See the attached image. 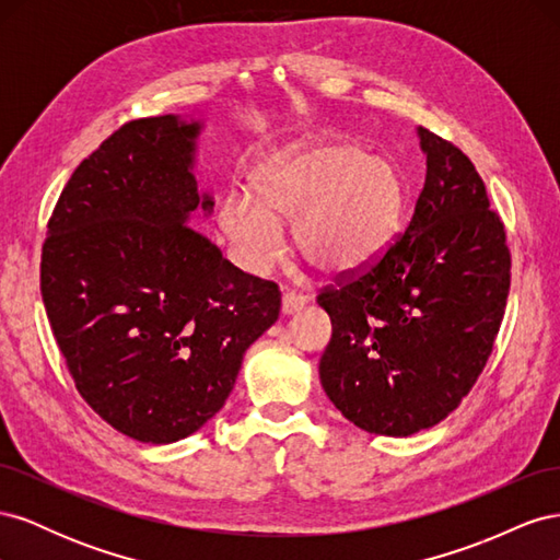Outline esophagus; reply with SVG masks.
Instances as JSON below:
<instances>
[{"label":"esophagus","instance_id":"obj_1","mask_svg":"<svg viewBox=\"0 0 560 560\" xmlns=\"http://www.w3.org/2000/svg\"><path fill=\"white\" fill-rule=\"evenodd\" d=\"M306 303L308 301L303 294H284L282 296V315H296L299 311H303Z\"/></svg>","mask_w":560,"mask_h":560}]
</instances>
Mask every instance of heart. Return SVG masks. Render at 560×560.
I'll return each mask as SVG.
<instances>
[{
    "label": "heart",
    "mask_w": 560,
    "mask_h": 560,
    "mask_svg": "<svg viewBox=\"0 0 560 560\" xmlns=\"http://www.w3.org/2000/svg\"><path fill=\"white\" fill-rule=\"evenodd\" d=\"M254 200L229 194L219 229L249 273L280 257V224H292L299 257L325 276H348L393 241L401 214L395 167L352 142H303L280 151L249 177Z\"/></svg>",
    "instance_id": "b5f03b06"
}]
</instances>
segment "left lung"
<instances>
[{
	"label": "left lung",
	"mask_w": 560,
	"mask_h": 560,
	"mask_svg": "<svg viewBox=\"0 0 560 560\" xmlns=\"http://www.w3.org/2000/svg\"><path fill=\"white\" fill-rule=\"evenodd\" d=\"M428 173L409 226L364 273L317 296L331 319L319 381L360 430L411 436L442 422L493 352L510 249L460 149L418 128Z\"/></svg>",
	"instance_id": "1"
}]
</instances>
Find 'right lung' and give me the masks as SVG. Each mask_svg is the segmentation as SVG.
Returning a JSON list of instances; mask_svg holds the SVG:
<instances>
[{
    "instance_id": "add662e5",
    "label": "right lung",
    "mask_w": 560,
    "mask_h": 560,
    "mask_svg": "<svg viewBox=\"0 0 560 560\" xmlns=\"http://www.w3.org/2000/svg\"><path fill=\"white\" fill-rule=\"evenodd\" d=\"M202 121L118 128L48 219L42 299L79 395L114 430L173 444L222 409L243 354L280 315L273 282L231 266L191 217Z\"/></svg>"
}]
</instances>
